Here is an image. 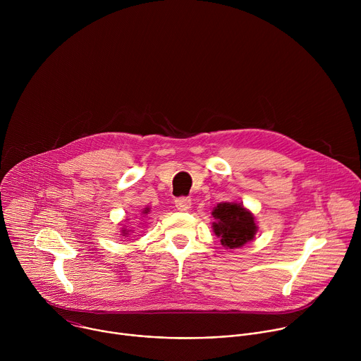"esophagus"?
I'll list each match as a JSON object with an SVG mask.
<instances>
[{
  "instance_id": "1",
  "label": "esophagus",
  "mask_w": 361,
  "mask_h": 361,
  "mask_svg": "<svg viewBox=\"0 0 361 361\" xmlns=\"http://www.w3.org/2000/svg\"><path fill=\"white\" fill-rule=\"evenodd\" d=\"M176 207L178 212H188L191 209V198L190 197H180L176 200Z\"/></svg>"
}]
</instances>
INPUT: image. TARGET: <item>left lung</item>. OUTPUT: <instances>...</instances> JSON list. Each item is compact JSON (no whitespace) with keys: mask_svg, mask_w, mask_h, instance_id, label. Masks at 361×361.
Segmentation results:
<instances>
[{"mask_svg":"<svg viewBox=\"0 0 361 361\" xmlns=\"http://www.w3.org/2000/svg\"><path fill=\"white\" fill-rule=\"evenodd\" d=\"M213 230L226 248H238L257 233L254 216L238 202H220L213 210Z\"/></svg>","mask_w":361,"mask_h":361,"instance_id":"obj_1","label":"left lung"}]
</instances>
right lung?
I'll use <instances>...</instances> for the list:
<instances>
[{
  "label": "right lung",
  "mask_w": 361,
  "mask_h": 361,
  "mask_svg": "<svg viewBox=\"0 0 361 361\" xmlns=\"http://www.w3.org/2000/svg\"><path fill=\"white\" fill-rule=\"evenodd\" d=\"M142 213H144V214H147V213H148V209H145ZM123 233H124V234H127V233H126V230H123Z\"/></svg>",
  "instance_id": "add662e5"
}]
</instances>
